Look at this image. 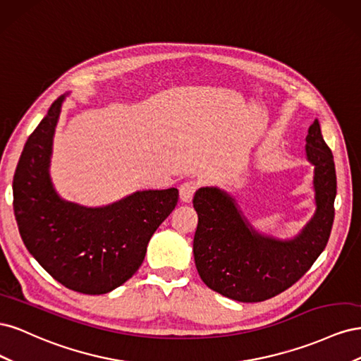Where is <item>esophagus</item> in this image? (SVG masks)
<instances>
[{
  "label": "esophagus",
  "instance_id": "1",
  "mask_svg": "<svg viewBox=\"0 0 361 361\" xmlns=\"http://www.w3.org/2000/svg\"><path fill=\"white\" fill-rule=\"evenodd\" d=\"M197 188H199V183H197V182H194V180L183 182V183L180 185V188H179L180 200L185 202V203H190V202L192 200V197H194L195 191H197Z\"/></svg>",
  "mask_w": 361,
  "mask_h": 361
}]
</instances>
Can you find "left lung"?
<instances>
[{"mask_svg": "<svg viewBox=\"0 0 361 361\" xmlns=\"http://www.w3.org/2000/svg\"><path fill=\"white\" fill-rule=\"evenodd\" d=\"M305 143L307 159L314 166L316 212L289 241L257 233L227 192L214 187L195 192L199 224L192 251L207 288L235 301H265L297 283L319 257L334 220L336 169L318 120L310 125Z\"/></svg>", "mask_w": 361, "mask_h": 361, "instance_id": "8db88e82", "label": "left lung"}]
</instances>
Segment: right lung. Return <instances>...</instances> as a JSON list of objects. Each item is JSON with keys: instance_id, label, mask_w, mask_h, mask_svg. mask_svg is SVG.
Instances as JSON below:
<instances>
[{"instance_id": "obj_1", "label": "right lung", "mask_w": 361, "mask_h": 361, "mask_svg": "<svg viewBox=\"0 0 361 361\" xmlns=\"http://www.w3.org/2000/svg\"><path fill=\"white\" fill-rule=\"evenodd\" d=\"M64 94L32 130L13 178L20 238L42 268L63 286L87 295L111 292L143 264L147 244L176 207L179 191H138L104 207L61 200L49 178L52 137Z\"/></svg>"}]
</instances>
